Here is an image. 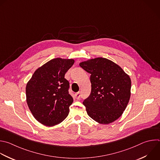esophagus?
Wrapping results in <instances>:
<instances>
[{
  "instance_id": "34e87169",
  "label": "esophagus",
  "mask_w": 160,
  "mask_h": 160,
  "mask_svg": "<svg viewBox=\"0 0 160 160\" xmlns=\"http://www.w3.org/2000/svg\"><path fill=\"white\" fill-rule=\"evenodd\" d=\"M75 98H77V99H79L80 98V96H81V95H80V92H77V93H76L75 94Z\"/></svg>"
}]
</instances>
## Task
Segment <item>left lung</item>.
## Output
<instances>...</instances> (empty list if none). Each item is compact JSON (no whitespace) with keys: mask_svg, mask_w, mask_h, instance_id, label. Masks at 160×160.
I'll use <instances>...</instances> for the list:
<instances>
[{"mask_svg":"<svg viewBox=\"0 0 160 160\" xmlns=\"http://www.w3.org/2000/svg\"><path fill=\"white\" fill-rule=\"evenodd\" d=\"M80 66L90 74L91 92L83 103L96 122L108 124L122 114L131 96V78L113 62L97 58Z\"/></svg>","mask_w":160,"mask_h":160,"instance_id":"obj_1","label":"left lung"}]
</instances>
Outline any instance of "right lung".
<instances>
[{
    "mask_svg": "<svg viewBox=\"0 0 160 160\" xmlns=\"http://www.w3.org/2000/svg\"><path fill=\"white\" fill-rule=\"evenodd\" d=\"M74 62L72 59H52L38 68L27 83L28 105L42 124L55 126L68 116L73 99L69 94L70 83L65 75Z\"/></svg>",
    "mask_w": 160,
    "mask_h": 160,
    "instance_id": "obj_1",
    "label": "right lung"
}]
</instances>
